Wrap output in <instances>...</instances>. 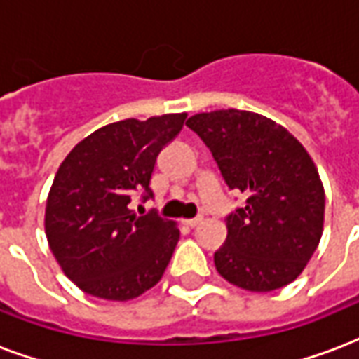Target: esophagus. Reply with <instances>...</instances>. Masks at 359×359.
Segmentation results:
<instances>
[{
    "instance_id": "esophagus-1",
    "label": "esophagus",
    "mask_w": 359,
    "mask_h": 359,
    "mask_svg": "<svg viewBox=\"0 0 359 359\" xmlns=\"http://www.w3.org/2000/svg\"><path fill=\"white\" fill-rule=\"evenodd\" d=\"M200 223H202V217L187 219V221H184V225H187V226H190V229H194V226H196V225H200Z\"/></svg>"
}]
</instances>
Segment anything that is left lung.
Masks as SVG:
<instances>
[{"instance_id": "obj_1", "label": "left lung", "mask_w": 359, "mask_h": 359, "mask_svg": "<svg viewBox=\"0 0 359 359\" xmlns=\"http://www.w3.org/2000/svg\"><path fill=\"white\" fill-rule=\"evenodd\" d=\"M210 148L244 208L226 215V241L215 252L219 275L250 292H271L300 275L323 233L325 190L300 142L275 121L238 109L187 121Z\"/></svg>"}]
</instances>
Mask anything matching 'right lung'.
I'll return each mask as SVG.
<instances>
[{"mask_svg":"<svg viewBox=\"0 0 359 359\" xmlns=\"http://www.w3.org/2000/svg\"><path fill=\"white\" fill-rule=\"evenodd\" d=\"M187 113L111 123L79 142L51 184L46 236L61 269L86 294L133 300L163 277L180 233L157 211L136 215L128 203L154 192L159 151L175 140Z\"/></svg>","mask_w":359,"mask_h":359,"instance_id":"right-lung-1","label":"right lung"}]
</instances>
